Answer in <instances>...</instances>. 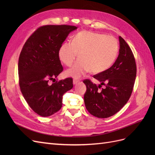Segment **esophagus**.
<instances>
[{"label": "esophagus", "mask_w": 155, "mask_h": 155, "mask_svg": "<svg viewBox=\"0 0 155 155\" xmlns=\"http://www.w3.org/2000/svg\"><path fill=\"white\" fill-rule=\"evenodd\" d=\"M78 83H79V80L78 79H73V84L74 85H76Z\"/></svg>", "instance_id": "obj_1"}]
</instances>
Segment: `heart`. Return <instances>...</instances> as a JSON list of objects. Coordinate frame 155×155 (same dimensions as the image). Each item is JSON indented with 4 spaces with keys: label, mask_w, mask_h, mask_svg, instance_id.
<instances>
[{
    "label": "heart",
    "mask_w": 155,
    "mask_h": 155,
    "mask_svg": "<svg viewBox=\"0 0 155 155\" xmlns=\"http://www.w3.org/2000/svg\"><path fill=\"white\" fill-rule=\"evenodd\" d=\"M118 50V43L115 37L82 31L74 35L72 42L61 44L58 56L63 64L70 67L79 54V59L66 72L67 76L79 78L90 70L93 73H100L110 68L115 61Z\"/></svg>",
    "instance_id": "obj_1"
}]
</instances>
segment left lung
<instances>
[{
    "mask_svg": "<svg viewBox=\"0 0 155 155\" xmlns=\"http://www.w3.org/2000/svg\"><path fill=\"white\" fill-rule=\"evenodd\" d=\"M119 41V55L114 64L93 76L101 83L100 85L90 79L83 81L87 87L84 95L86 109L97 118H106L114 115L127 104L133 92L137 64L129 46L120 36ZM103 85L105 86L104 88Z\"/></svg>",
    "mask_w": 155,
    "mask_h": 155,
    "instance_id": "obj_1",
    "label": "left lung"
}]
</instances>
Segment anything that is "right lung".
I'll use <instances>...</instances> for the list:
<instances>
[{
    "instance_id": "obj_1",
    "label": "right lung",
    "mask_w": 155,
    "mask_h": 155,
    "mask_svg": "<svg viewBox=\"0 0 155 155\" xmlns=\"http://www.w3.org/2000/svg\"><path fill=\"white\" fill-rule=\"evenodd\" d=\"M78 27L70 25H45L38 28L22 47L18 58V84L27 104L43 117L54 114L63 105L64 94L73 87L68 78L51 85L48 81L63 70L58 56L60 46Z\"/></svg>"
}]
</instances>
